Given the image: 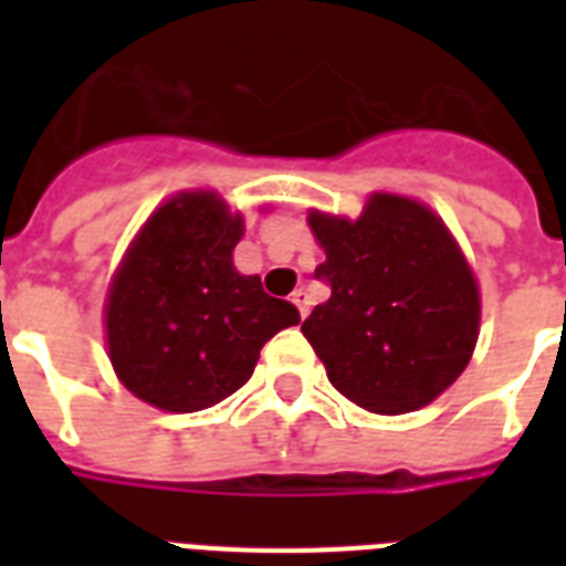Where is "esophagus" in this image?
Segmentation results:
<instances>
[{
    "mask_svg": "<svg viewBox=\"0 0 566 566\" xmlns=\"http://www.w3.org/2000/svg\"><path fill=\"white\" fill-rule=\"evenodd\" d=\"M291 302H293V305H296V308H300V317H302V319L308 317V308H311L308 293H305V291H302V287H300V291H293Z\"/></svg>",
    "mask_w": 566,
    "mask_h": 566,
    "instance_id": "34e87169",
    "label": "esophagus"
}]
</instances>
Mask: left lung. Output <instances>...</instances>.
Listing matches in <instances>:
<instances>
[{
  "label": "left lung",
  "mask_w": 566,
  "mask_h": 566,
  "mask_svg": "<svg viewBox=\"0 0 566 566\" xmlns=\"http://www.w3.org/2000/svg\"><path fill=\"white\" fill-rule=\"evenodd\" d=\"M328 302L302 323L328 381L373 413L429 405L479 340V284L438 213L373 193L358 220L311 211Z\"/></svg>",
  "instance_id": "left-lung-1"
}]
</instances>
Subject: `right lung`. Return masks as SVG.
<instances>
[{
  "instance_id": "1",
  "label": "right lung",
  "mask_w": 566,
  "mask_h": 566,
  "mask_svg": "<svg viewBox=\"0 0 566 566\" xmlns=\"http://www.w3.org/2000/svg\"><path fill=\"white\" fill-rule=\"evenodd\" d=\"M243 217L211 190L172 196L128 247L105 302L119 381L161 411L211 408L243 387L261 346L300 323L291 302L240 275Z\"/></svg>"
}]
</instances>
